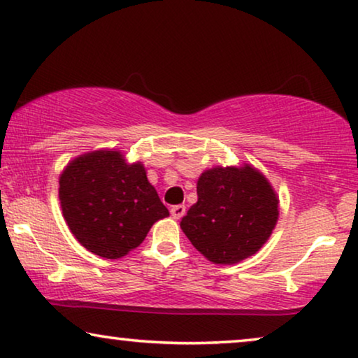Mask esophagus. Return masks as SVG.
I'll return each instance as SVG.
<instances>
[{"instance_id":"34e87169","label":"esophagus","mask_w":358,"mask_h":358,"mask_svg":"<svg viewBox=\"0 0 358 358\" xmlns=\"http://www.w3.org/2000/svg\"><path fill=\"white\" fill-rule=\"evenodd\" d=\"M171 215H173V218L176 220L182 218L185 215V205H174V207L171 208Z\"/></svg>"}]
</instances>
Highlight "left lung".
I'll use <instances>...</instances> for the list:
<instances>
[{
  "label": "left lung",
  "instance_id": "left-lung-1",
  "mask_svg": "<svg viewBox=\"0 0 358 358\" xmlns=\"http://www.w3.org/2000/svg\"><path fill=\"white\" fill-rule=\"evenodd\" d=\"M197 195V203L180 220V228L213 264L231 266L254 256L277 224L278 195L252 164L203 171Z\"/></svg>",
  "mask_w": 358,
  "mask_h": 358
}]
</instances>
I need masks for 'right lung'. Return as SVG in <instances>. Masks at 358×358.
<instances>
[{"label":"right lung","mask_w":358,"mask_h":358,"mask_svg":"<svg viewBox=\"0 0 358 358\" xmlns=\"http://www.w3.org/2000/svg\"><path fill=\"white\" fill-rule=\"evenodd\" d=\"M58 182L68 228L99 257L127 256L158 220L169 217L141 161L129 163L119 150L80 155L65 166Z\"/></svg>","instance_id":"obj_1"}]
</instances>
